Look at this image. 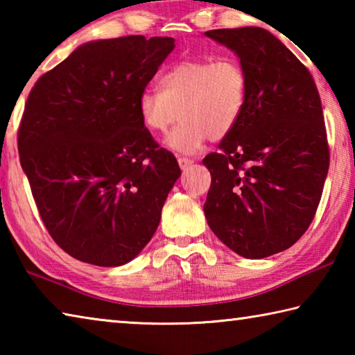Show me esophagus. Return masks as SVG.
Segmentation results:
<instances>
[{
    "instance_id": "esophagus-1",
    "label": "esophagus",
    "mask_w": 355,
    "mask_h": 355,
    "mask_svg": "<svg viewBox=\"0 0 355 355\" xmlns=\"http://www.w3.org/2000/svg\"><path fill=\"white\" fill-rule=\"evenodd\" d=\"M192 163H194V161L189 159V158H184V156H180V158H178V164H180V167H182V171L188 169V167H189Z\"/></svg>"
}]
</instances>
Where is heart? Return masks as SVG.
Returning a JSON list of instances; mask_svg holds the SVG:
<instances>
[{
    "label": "heart",
    "instance_id": "heart-1",
    "mask_svg": "<svg viewBox=\"0 0 355 355\" xmlns=\"http://www.w3.org/2000/svg\"><path fill=\"white\" fill-rule=\"evenodd\" d=\"M248 78L235 58L186 59L159 78V91L147 89L137 98V112L148 131L164 135L180 117L183 123L167 137V147L196 153L208 137L220 141L243 116Z\"/></svg>",
    "mask_w": 355,
    "mask_h": 355
}]
</instances>
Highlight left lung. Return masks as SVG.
Wrapping results in <instances>:
<instances>
[{"mask_svg": "<svg viewBox=\"0 0 355 355\" xmlns=\"http://www.w3.org/2000/svg\"><path fill=\"white\" fill-rule=\"evenodd\" d=\"M248 78L243 116L203 164L211 173L203 205L209 228L250 260L285 250L320 205L329 147L316 84L305 65L258 26L213 29Z\"/></svg>", "mask_w": 355, "mask_h": 355, "instance_id": "left-lung-1", "label": "left lung"}]
</instances>
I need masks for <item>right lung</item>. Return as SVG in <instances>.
Listing matches in <instances>:
<instances>
[{
	"mask_svg": "<svg viewBox=\"0 0 355 355\" xmlns=\"http://www.w3.org/2000/svg\"><path fill=\"white\" fill-rule=\"evenodd\" d=\"M173 48L144 35L86 42L29 94L21 169L48 233L76 260L122 266L159 225L182 171L144 127L137 98Z\"/></svg>",
	"mask_w": 355,
	"mask_h": 355,
	"instance_id": "obj_1",
	"label": "right lung"
}]
</instances>
